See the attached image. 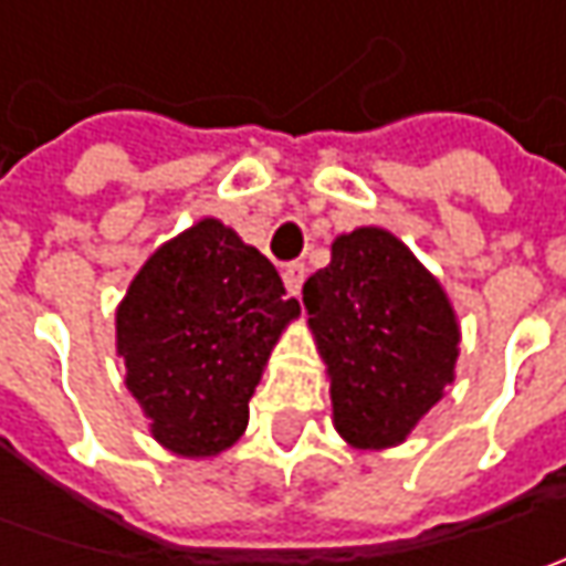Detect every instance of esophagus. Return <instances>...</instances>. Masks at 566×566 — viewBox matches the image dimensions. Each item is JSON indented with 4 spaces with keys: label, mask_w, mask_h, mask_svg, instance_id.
<instances>
[{
    "label": "esophagus",
    "mask_w": 566,
    "mask_h": 566,
    "mask_svg": "<svg viewBox=\"0 0 566 566\" xmlns=\"http://www.w3.org/2000/svg\"><path fill=\"white\" fill-rule=\"evenodd\" d=\"M305 276H308V271H305V264H302V261H293V264H286V268H283V283H286V290H290L293 295L302 293Z\"/></svg>",
    "instance_id": "obj_1"
}]
</instances>
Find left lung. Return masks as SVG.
<instances>
[{
  "label": "left lung",
  "mask_w": 566,
  "mask_h": 566,
  "mask_svg": "<svg viewBox=\"0 0 566 566\" xmlns=\"http://www.w3.org/2000/svg\"><path fill=\"white\" fill-rule=\"evenodd\" d=\"M302 302L353 447L400 444L453 380L460 327L441 283L387 229L339 235Z\"/></svg>",
  "instance_id": "left-lung-1"
}]
</instances>
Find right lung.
Returning <instances> with one entry per match:
<instances>
[{
    "instance_id": "right-lung-1",
    "label": "right lung",
    "mask_w": 566,
    "mask_h": 566,
    "mask_svg": "<svg viewBox=\"0 0 566 566\" xmlns=\"http://www.w3.org/2000/svg\"><path fill=\"white\" fill-rule=\"evenodd\" d=\"M295 315L276 268L220 220L154 251L116 312L125 384L154 438L179 457L235 444L264 361Z\"/></svg>"
}]
</instances>
